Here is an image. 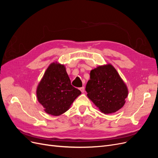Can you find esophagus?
Instances as JSON below:
<instances>
[{
	"instance_id": "34e87169",
	"label": "esophagus",
	"mask_w": 158,
	"mask_h": 158,
	"mask_svg": "<svg viewBox=\"0 0 158 158\" xmlns=\"http://www.w3.org/2000/svg\"><path fill=\"white\" fill-rule=\"evenodd\" d=\"M80 90L81 91V92L84 93V87H81V88H80Z\"/></svg>"
}]
</instances>
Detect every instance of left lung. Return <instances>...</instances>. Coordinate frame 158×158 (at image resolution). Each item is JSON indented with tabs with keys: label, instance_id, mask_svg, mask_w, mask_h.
Here are the masks:
<instances>
[{
	"label": "left lung",
	"instance_id": "left-lung-1",
	"mask_svg": "<svg viewBox=\"0 0 158 158\" xmlns=\"http://www.w3.org/2000/svg\"><path fill=\"white\" fill-rule=\"evenodd\" d=\"M85 91L88 98L106 114L121 109L128 94L126 84L111 64L98 66L90 71Z\"/></svg>",
	"mask_w": 158,
	"mask_h": 158
}]
</instances>
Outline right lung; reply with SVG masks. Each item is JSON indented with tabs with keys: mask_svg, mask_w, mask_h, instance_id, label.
<instances>
[{
	"mask_svg": "<svg viewBox=\"0 0 158 158\" xmlns=\"http://www.w3.org/2000/svg\"><path fill=\"white\" fill-rule=\"evenodd\" d=\"M81 92L71 85L66 67L58 62L49 64L36 89L38 102L47 114L59 116L69 110Z\"/></svg>",
	"mask_w": 158,
	"mask_h": 158,
	"instance_id": "add662e5",
	"label": "right lung"
}]
</instances>
